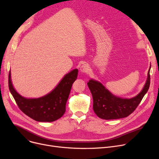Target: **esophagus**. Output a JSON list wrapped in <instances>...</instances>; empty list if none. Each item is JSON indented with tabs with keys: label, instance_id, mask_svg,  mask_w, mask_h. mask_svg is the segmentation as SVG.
Wrapping results in <instances>:
<instances>
[{
	"label": "esophagus",
	"instance_id": "34e87169",
	"mask_svg": "<svg viewBox=\"0 0 159 159\" xmlns=\"http://www.w3.org/2000/svg\"><path fill=\"white\" fill-rule=\"evenodd\" d=\"M80 70L82 73H86L89 71V65L88 64H82L80 68Z\"/></svg>",
	"mask_w": 159,
	"mask_h": 159
}]
</instances>
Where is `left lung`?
I'll list each match as a JSON object with an SVG mask.
<instances>
[{
    "instance_id": "1",
    "label": "left lung",
    "mask_w": 159,
    "mask_h": 159,
    "mask_svg": "<svg viewBox=\"0 0 159 159\" xmlns=\"http://www.w3.org/2000/svg\"><path fill=\"white\" fill-rule=\"evenodd\" d=\"M150 69L151 65L143 89L136 96L129 98L116 96L101 82L90 79L88 82V86L92 94L93 108L95 114L101 119L111 120L125 118L132 113L148 91L150 85Z\"/></svg>"
}]
</instances>
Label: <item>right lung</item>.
Masks as SVG:
<instances>
[{"label": "right lung", "instance_id": "right-lung-1", "mask_svg": "<svg viewBox=\"0 0 159 159\" xmlns=\"http://www.w3.org/2000/svg\"><path fill=\"white\" fill-rule=\"evenodd\" d=\"M77 75L78 70H73L64 75L52 91L39 98H26L20 95L13 86L11 71L8 85L11 95L24 113L38 122H53L64 114L66 102Z\"/></svg>", "mask_w": 159, "mask_h": 159}]
</instances>
